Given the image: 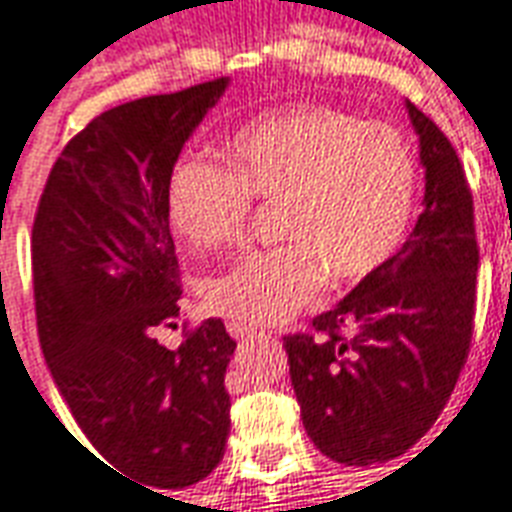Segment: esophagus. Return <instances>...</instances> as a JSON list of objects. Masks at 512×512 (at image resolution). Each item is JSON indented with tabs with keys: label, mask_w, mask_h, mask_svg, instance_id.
I'll return each instance as SVG.
<instances>
[{
	"label": "esophagus",
	"mask_w": 512,
	"mask_h": 512,
	"mask_svg": "<svg viewBox=\"0 0 512 512\" xmlns=\"http://www.w3.org/2000/svg\"><path fill=\"white\" fill-rule=\"evenodd\" d=\"M226 330H229L231 338H251L253 335V330H248V327H242V324H234V322L226 324Z\"/></svg>",
	"instance_id": "1"
}]
</instances>
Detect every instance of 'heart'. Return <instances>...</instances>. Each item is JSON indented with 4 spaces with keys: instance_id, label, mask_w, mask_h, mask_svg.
<instances>
[{
    "instance_id": "heart-1",
    "label": "heart",
    "mask_w": 512,
    "mask_h": 512,
    "mask_svg": "<svg viewBox=\"0 0 512 512\" xmlns=\"http://www.w3.org/2000/svg\"><path fill=\"white\" fill-rule=\"evenodd\" d=\"M223 160H179L169 177V215L193 251H215L245 231L253 201H278L281 245L204 281L207 308L248 330L289 322L324 281L341 292L374 278L409 237L420 163L390 125L294 103L242 122Z\"/></svg>"
}]
</instances>
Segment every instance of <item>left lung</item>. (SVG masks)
Wrapping results in <instances>:
<instances>
[{
    "label": "left lung",
    "instance_id": "obj_1",
    "mask_svg": "<svg viewBox=\"0 0 512 512\" xmlns=\"http://www.w3.org/2000/svg\"><path fill=\"white\" fill-rule=\"evenodd\" d=\"M420 136L425 210L382 272L283 338L302 425L346 466L384 464L436 423L464 371L477 302L475 204L464 163L434 119Z\"/></svg>",
    "mask_w": 512,
    "mask_h": 512
}]
</instances>
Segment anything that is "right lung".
<instances>
[{"label":"right lung","mask_w":512,"mask_h":512,"mask_svg":"<svg viewBox=\"0 0 512 512\" xmlns=\"http://www.w3.org/2000/svg\"><path fill=\"white\" fill-rule=\"evenodd\" d=\"M226 78L108 108L51 166L32 226L40 346L59 393L106 466L155 488L199 483L229 436L220 319L177 327L179 261L169 177Z\"/></svg>","instance_id":"add662e5"}]
</instances>
